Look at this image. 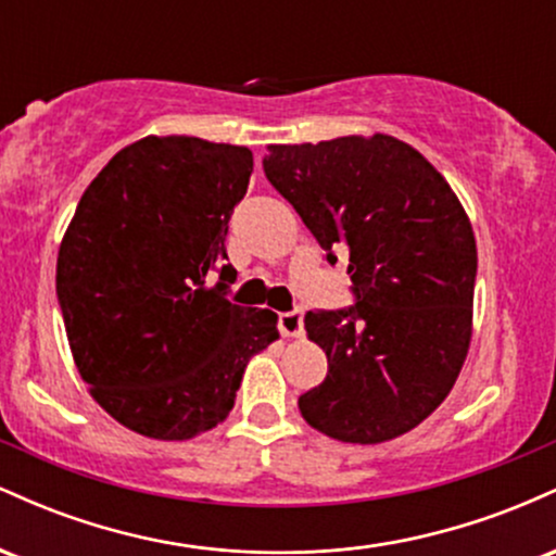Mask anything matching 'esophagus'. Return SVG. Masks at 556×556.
Masks as SVG:
<instances>
[{
    "instance_id": "obj_1",
    "label": "esophagus",
    "mask_w": 556,
    "mask_h": 556,
    "mask_svg": "<svg viewBox=\"0 0 556 556\" xmlns=\"http://www.w3.org/2000/svg\"><path fill=\"white\" fill-rule=\"evenodd\" d=\"M279 331H282V337L303 334V311H287V314H279Z\"/></svg>"
}]
</instances>
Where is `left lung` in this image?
I'll use <instances>...</instances> for the list:
<instances>
[{"instance_id": "1", "label": "left lung", "mask_w": 556, "mask_h": 556, "mask_svg": "<svg viewBox=\"0 0 556 556\" xmlns=\"http://www.w3.org/2000/svg\"><path fill=\"white\" fill-rule=\"evenodd\" d=\"M266 149V177L327 258L348 253L358 300L305 314L329 374L300 394V416L337 442L397 439L442 405L468 355L478 266L468 214L429 159L384 132Z\"/></svg>"}]
</instances>
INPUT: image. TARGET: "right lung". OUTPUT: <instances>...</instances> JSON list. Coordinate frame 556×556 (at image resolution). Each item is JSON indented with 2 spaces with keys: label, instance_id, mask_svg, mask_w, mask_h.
Here are the masks:
<instances>
[{
  "label": "right lung",
  "instance_id": "right-lung-1",
  "mask_svg": "<svg viewBox=\"0 0 556 556\" xmlns=\"http://www.w3.org/2000/svg\"><path fill=\"white\" fill-rule=\"evenodd\" d=\"M251 172L245 146L146 136L110 159L70 219L56 298L73 361L91 397L140 437L212 431L248 361L279 340L274 311L225 298L227 225Z\"/></svg>",
  "mask_w": 556,
  "mask_h": 556
}]
</instances>
